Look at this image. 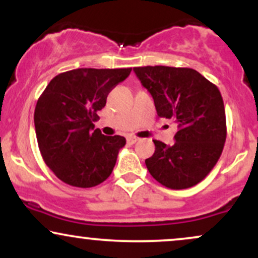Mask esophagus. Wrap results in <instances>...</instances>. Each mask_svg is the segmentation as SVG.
<instances>
[{"mask_svg": "<svg viewBox=\"0 0 258 258\" xmlns=\"http://www.w3.org/2000/svg\"><path fill=\"white\" fill-rule=\"evenodd\" d=\"M137 141H138V138L137 137H133V136H131V137L127 138V143H128V144H135Z\"/></svg>", "mask_w": 258, "mask_h": 258, "instance_id": "esophagus-1", "label": "esophagus"}]
</instances>
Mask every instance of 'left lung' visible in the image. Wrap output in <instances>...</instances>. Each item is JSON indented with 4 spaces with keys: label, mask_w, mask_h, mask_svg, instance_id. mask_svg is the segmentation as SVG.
<instances>
[{
    "label": "left lung",
    "mask_w": 258,
    "mask_h": 258,
    "mask_svg": "<svg viewBox=\"0 0 258 258\" xmlns=\"http://www.w3.org/2000/svg\"><path fill=\"white\" fill-rule=\"evenodd\" d=\"M149 91L160 117L178 125L174 143L154 141L155 153L146 160L160 184L186 189L201 182L217 164L227 138L226 110L217 86L190 68H133Z\"/></svg>",
    "instance_id": "8db88e82"
}]
</instances>
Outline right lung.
I'll return each instance as SVG.
<instances>
[{
    "instance_id": "right-lung-1",
    "label": "right lung",
    "mask_w": 258,
    "mask_h": 258,
    "mask_svg": "<svg viewBox=\"0 0 258 258\" xmlns=\"http://www.w3.org/2000/svg\"><path fill=\"white\" fill-rule=\"evenodd\" d=\"M131 70L74 69L44 88L35 108V131L43 161L61 182L92 188L111 174L126 139L102 135L93 122L110 91Z\"/></svg>"
}]
</instances>
